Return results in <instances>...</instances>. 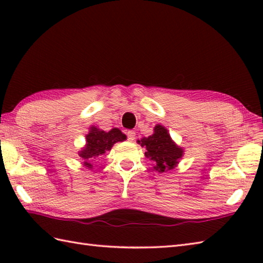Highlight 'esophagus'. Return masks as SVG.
<instances>
[{
	"label": "esophagus",
	"instance_id": "esophagus-1",
	"mask_svg": "<svg viewBox=\"0 0 263 263\" xmlns=\"http://www.w3.org/2000/svg\"><path fill=\"white\" fill-rule=\"evenodd\" d=\"M126 136H127V140L128 141H133L136 139V132L135 131H127L126 132Z\"/></svg>",
	"mask_w": 263,
	"mask_h": 263
}]
</instances>
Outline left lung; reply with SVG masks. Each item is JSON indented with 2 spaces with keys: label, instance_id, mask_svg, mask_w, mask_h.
Returning a JSON list of instances; mask_svg holds the SVG:
<instances>
[{
  "label": "left lung",
  "instance_id": "8db88e82",
  "mask_svg": "<svg viewBox=\"0 0 263 263\" xmlns=\"http://www.w3.org/2000/svg\"><path fill=\"white\" fill-rule=\"evenodd\" d=\"M138 143L146 150L144 156L155 161L154 170L159 173L175 168L184 153L183 149L172 140L167 128L160 124L154 127V135L142 138L138 140Z\"/></svg>",
  "mask_w": 263,
  "mask_h": 263
}]
</instances>
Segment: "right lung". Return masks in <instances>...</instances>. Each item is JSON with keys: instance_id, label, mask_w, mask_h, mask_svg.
I'll use <instances>...</instances> for the list:
<instances>
[{"instance_id": "right-lung-1", "label": "right lung", "mask_w": 263, "mask_h": 263, "mask_svg": "<svg viewBox=\"0 0 263 263\" xmlns=\"http://www.w3.org/2000/svg\"><path fill=\"white\" fill-rule=\"evenodd\" d=\"M125 139L126 136L123 135L121 130L116 127L111 128L108 132H105L96 126H91L90 131L86 136V146L79 152V156L83 160V165L91 170L92 165L90 160L109 152L114 143L124 141Z\"/></svg>"}]
</instances>
